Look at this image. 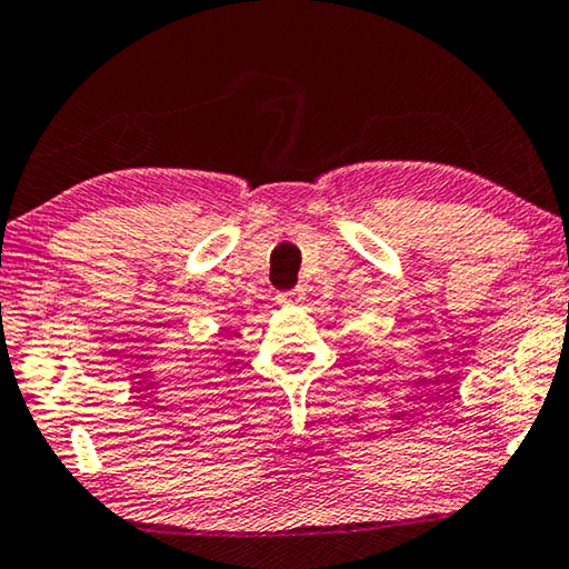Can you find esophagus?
I'll list each match as a JSON object with an SVG mask.
<instances>
[{"mask_svg":"<svg viewBox=\"0 0 569 569\" xmlns=\"http://www.w3.org/2000/svg\"><path fill=\"white\" fill-rule=\"evenodd\" d=\"M277 302L284 305V307H295V305H302L305 302V290H290V292H279L277 295Z\"/></svg>","mask_w":569,"mask_h":569,"instance_id":"1","label":"esophagus"}]
</instances>
